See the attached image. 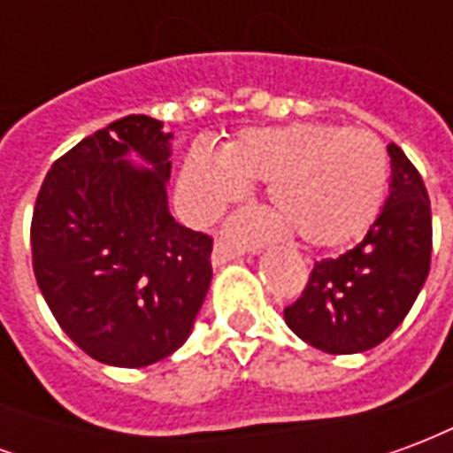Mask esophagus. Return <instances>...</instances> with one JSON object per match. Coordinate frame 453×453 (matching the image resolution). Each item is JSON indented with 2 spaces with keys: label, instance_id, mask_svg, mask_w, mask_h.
Segmentation results:
<instances>
[{
  "label": "esophagus",
  "instance_id": "34e87169",
  "mask_svg": "<svg viewBox=\"0 0 453 453\" xmlns=\"http://www.w3.org/2000/svg\"><path fill=\"white\" fill-rule=\"evenodd\" d=\"M245 255V247H237L233 242H227V240H218L216 245H213V265L220 266V265H227V262H233V259H240V257Z\"/></svg>",
  "mask_w": 453,
  "mask_h": 453
}]
</instances>
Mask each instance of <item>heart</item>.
Returning a JSON list of instances; mask_svg holds the SVG:
<instances>
[{
    "label": "heart",
    "mask_w": 453,
    "mask_h": 453,
    "mask_svg": "<svg viewBox=\"0 0 453 453\" xmlns=\"http://www.w3.org/2000/svg\"><path fill=\"white\" fill-rule=\"evenodd\" d=\"M388 150L369 130L294 123L242 130L220 155L188 150L179 198L191 220L206 223L266 184L269 226H286L311 247H337L361 235L379 216L388 187Z\"/></svg>",
    "instance_id": "heart-1"
}]
</instances>
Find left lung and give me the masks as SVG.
I'll return each mask as SVG.
<instances>
[{"instance_id": "obj_1", "label": "left lung", "mask_w": 453, "mask_h": 453, "mask_svg": "<svg viewBox=\"0 0 453 453\" xmlns=\"http://www.w3.org/2000/svg\"><path fill=\"white\" fill-rule=\"evenodd\" d=\"M388 155V201L366 237L344 255L315 262L301 298L284 308L286 325L327 354H357L380 344L405 320L429 274L427 188L395 142Z\"/></svg>"}]
</instances>
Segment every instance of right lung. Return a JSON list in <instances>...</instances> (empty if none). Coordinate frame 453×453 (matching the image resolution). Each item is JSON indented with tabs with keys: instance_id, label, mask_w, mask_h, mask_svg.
I'll list each match as a JSON object with an SVG mask.
<instances>
[{
	"instance_id": "1",
	"label": "right lung",
	"mask_w": 453,
	"mask_h": 453,
	"mask_svg": "<svg viewBox=\"0 0 453 453\" xmlns=\"http://www.w3.org/2000/svg\"><path fill=\"white\" fill-rule=\"evenodd\" d=\"M169 138L142 113L113 120L55 159L35 198L38 288L65 334L102 364L140 369L177 351L213 276V237L167 208Z\"/></svg>"
}]
</instances>
